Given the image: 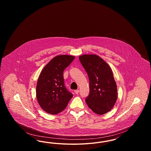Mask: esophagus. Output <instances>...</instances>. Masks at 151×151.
<instances>
[{"mask_svg":"<svg viewBox=\"0 0 151 151\" xmlns=\"http://www.w3.org/2000/svg\"><path fill=\"white\" fill-rule=\"evenodd\" d=\"M74 92H75V93L78 94L79 93V90H75Z\"/></svg>","mask_w":151,"mask_h":151,"instance_id":"34e87169","label":"esophagus"}]
</instances>
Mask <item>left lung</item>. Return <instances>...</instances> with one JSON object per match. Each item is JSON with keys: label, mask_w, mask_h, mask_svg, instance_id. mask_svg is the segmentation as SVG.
<instances>
[{"label": "left lung", "mask_w": 151, "mask_h": 151, "mask_svg": "<svg viewBox=\"0 0 151 151\" xmlns=\"http://www.w3.org/2000/svg\"><path fill=\"white\" fill-rule=\"evenodd\" d=\"M79 59L89 80L90 93L86 100V104L96 114H104L114 107L118 98L112 70L97 55L84 54Z\"/></svg>", "instance_id": "obj_1"}]
</instances>
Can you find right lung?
Returning <instances> with one entry per match:
<instances>
[{
    "mask_svg": "<svg viewBox=\"0 0 151 151\" xmlns=\"http://www.w3.org/2000/svg\"><path fill=\"white\" fill-rule=\"evenodd\" d=\"M75 58L68 55L56 56L44 67L39 75L37 100L43 111L49 114L62 112L73 96L65 86L63 74Z\"/></svg>",
    "mask_w": 151,
    "mask_h": 151,
    "instance_id": "obj_1",
    "label": "right lung"
}]
</instances>
